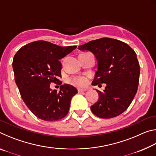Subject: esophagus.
<instances>
[{"mask_svg": "<svg viewBox=\"0 0 156 156\" xmlns=\"http://www.w3.org/2000/svg\"><path fill=\"white\" fill-rule=\"evenodd\" d=\"M87 90L86 89H78V91L79 93H82V92H84V91H86Z\"/></svg>", "mask_w": 156, "mask_h": 156, "instance_id": "esophagus-1", "label": "esophagus"}]
</instances>
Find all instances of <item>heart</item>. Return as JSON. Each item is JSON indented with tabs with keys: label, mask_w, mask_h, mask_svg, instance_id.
Listing matches in <instances>:
<instances>
[{
	"label": "heart",
	"mask_w": 156,
	"mask_h": 156,
	"mask_svg": "<svg viewBox=\"0 0 156 156\" xmlns=\"http://www.w3.org/2000/svg\"><path fill=\"white\" fill-rule=\"evenodd\" d=\"M69 83L78 87H85L89 83V79L84 76H76L69 79Z\"/></svg>",
	"instance_id": "obj_1"
}]
</instances>
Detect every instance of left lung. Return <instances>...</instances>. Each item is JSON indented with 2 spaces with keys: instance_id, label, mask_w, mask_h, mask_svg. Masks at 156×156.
<instances>
[{
  "instance_id": "8db88e82",
  "label": "left lung",
  "mask_w": 156,
  "mask_h": 156,
  "mask_svg": "<svg viewBox=\"0 0 156 156\" xmlns=\"http://www.w3.org/2000/svg\"><path fill=\"white\" fill-rule=\"evenodd\" d=\"M90 51L98 61V71L93 85L106 84L105 90L98 93L99 99L91 106L94 115L112 118L127 109L138 90L140 65L136 52L127 44L110 38L89 41L78 47Z\"/></svg>"
}]
</instances>
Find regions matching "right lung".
<instances>
[{
  "label": "right lung",
  "instance_id": "1",
  "mask_svg": "<svg viewBox=\"0 0 156 156\" xmlns=\"http://www.w3.org/2000/svg\"><path fill=\"white\" fill-rule=\"evenodd\" d=\"M76 46L60 47L44 41L23 46L13 59L16 83L25 104L37 118L56 121L67 114L72 97L77 89L62 84L60 91L50 89L51 83L62 84V65L59 60L73 51Z\"/></svg>",
  "mask_w": 156,
  "mask_h": 156
}]
</instances>
